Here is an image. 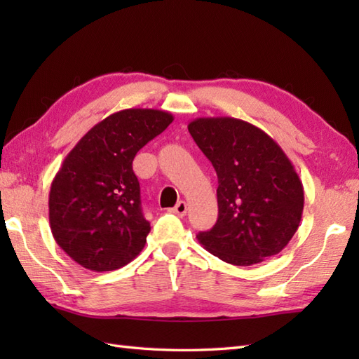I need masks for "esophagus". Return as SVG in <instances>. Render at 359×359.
<instances>
[{
    "label": "esophagus",
    "mask_w": 359,
    "mask_h": 359,
    "mask_svg": "<svg viewBox=\"0 0 359 359\" xmlns=\"http://www.w3.org/2000/svg\"><path fill=\"white\" fill-rule=\"evenodd\" d=\"M187 210H188V205H187V202H184V201H180L177 205H175V207L171 210L174 215H177V216H185L187 215Z\"/></svg>",
    "instance_id": "34e87169"
}]
</instances>
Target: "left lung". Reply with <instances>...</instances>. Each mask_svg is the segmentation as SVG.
<instances>
[{"label":"left lung","mask_w":359,"mask_h":359,"mask_svg":"<svg viewBox=\"0 0 359 359\" xmlns=\"http://www.w3.org/2000/svg\"><path fill=\"white\" fill-rule=\"evenodd\" d=\"M188 131L219 180L217 222L197 239L231 265L278 255L292 241L304 210L302 182L285 152L262 129L233 117H199Z\"/></svg>","instance_id":"1"}]
</instances>
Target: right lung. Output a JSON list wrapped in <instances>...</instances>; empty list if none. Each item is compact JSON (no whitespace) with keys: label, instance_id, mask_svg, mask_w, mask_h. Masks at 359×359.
Masks as SVG:
<instances>
[{"label":"right lung","instance_id":"1","mask_svg":"<svg viewBox=\"0 0 359 359\" xmlns=\"http://www.w3.org/2000/svg\"><path fill=\"white\" fill-rule=\"evenodd\" d=\"M172 120L158 109L114 112L63 160L50 185L49 224L60 248L81 266L117 270L143 250L151 225L142 212L133 160Z\"/></svg>","mask_w":359,"mask_h":359}]
</instances>
